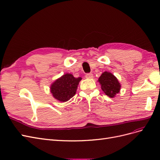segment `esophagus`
<instances>
[{
  "instance_id": "esophagus-1",
  "label": "esophagus",
  "mask_w": 160,
  "mask_h": 160,
  "mask_svg": "<svg viewBox=\"0 0 160 160\" xmlns=\"http://www.w3.org/2000/svg\"><path fill=\"white\" fill-rule=\"evenodd\" d=\"M85 77L86 78H88V79H91L92 78H93V74H91V73H88V74H86Z\"/></svg>"
}]
</instances>
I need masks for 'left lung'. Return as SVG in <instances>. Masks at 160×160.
<instances>
[{"instance_id":"obj_1","label":"left lung","mask_w":160,"mask_h":160,"mask_svg":"<svg viewBox=\"0 0 160 160\" xmlns=\"http://www.w3.org/2000/svg\"><path fill=\"white\" fill-rule=\"evenodd\" d=\"M99 83L101 84V89L109 97H114L119 92L121 85L117 78L111 73L104 72L98 78Z\"/></svg>"}]
</instances>
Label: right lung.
Wrapping results in <instances>:
<instances>
[{
	"instance_id": "1",
	"label": "right lung",
	"mask_w": 160,
	"mask_h": 160,
	"mask_svg": "<svg viewBox=\"0 0 160 160\" xmlns=\"http://www.w3.org/2000/svg\"><path fill=\"white\" fill-rule=\"evenodd\" d=\"M82 78H74L66 74L58 79L51 86V92L53 97L61 102H66L76 94L78 85Z\"/></svg>"
}]
</instances>
